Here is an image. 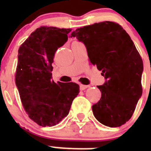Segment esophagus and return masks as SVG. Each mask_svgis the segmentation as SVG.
I'll list each match as a JSON object with an SVG mask.
<instances>
[{"instance_id":"esophagus-1","label":"esophagus","mask_w":151,"mask_h":151,"mask_svg":"<svg viewBox=\"0 0 151 151\" xmlns=\"http://www.w3.org/2000/svg\"><path fill=\"white\" fill-rule=\"evenodd\" d=\"M89 86L88 85H80V90L81 91H83L85 90V89L88 88Z\"/></svg>"}]
</instances>
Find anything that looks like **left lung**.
I'll use <instances>...</instances> for the list:
<instances>
[{"instance_id":"obj_1","label":"left lung","mask_w":151,"mask_h":151,"mask_svg":"<svg viewBox=\"0 0 151 151\" xmlns=\"http://www.w3.org/2000/svg\"><path fill=\"white\" fill-rule=\"evenodd\" d=\"M70 37L85 44L89 61L106 80L97 86L101 97L92 106L94 117L103 125L119 127L132 116L142 94L143 61L134 42L119 24L110 21L77 29Z\"/></svg>"}]
</instances>
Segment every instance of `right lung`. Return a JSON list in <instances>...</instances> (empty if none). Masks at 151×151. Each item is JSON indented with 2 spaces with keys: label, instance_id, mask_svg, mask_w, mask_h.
I'll list each match as a JSON object with an SVG mask.
<instances>
[{
  "label": "right lung",
  "instance_id": "add662e5",
  "mask_svg": "<svg viewBox=\"0 0 151 151\" xmlns=\"http://www.w3.org/2000/svg\"><path fill=\"white\" fill-rule=\"evenodd\" d=\"M71 30L41 26L19 48L16 85L29 117L42 127L60 122L79 93L78 84L51 80L55 53L66 43Z\"/></svg>",
  "mask_w": 151,
  "mask_h": 151
}]
</instances>
